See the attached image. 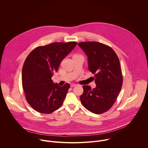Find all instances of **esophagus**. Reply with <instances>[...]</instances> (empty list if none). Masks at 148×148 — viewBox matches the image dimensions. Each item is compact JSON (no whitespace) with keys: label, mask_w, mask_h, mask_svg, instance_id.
<instances>
[{"label":"esophagus","mask_w":148,"mask_h":148,"mask_svg":"<svg viewBox=\"0 0 148 148\" xmlns=\"http://www.w3.org/2000/svg\"><path fill=\"white\" fill-rule=\"evenodd\" d=\"M71 87H75V86H77V84H74V83H72V84H71Z\"/></svg>","instance_id":"1"}]
</instances>
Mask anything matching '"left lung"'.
Returning a JSON list of instances; mask_svg holds the SVG:
<instances>
[{
    "label": "left lung",
    "mask_w": 148,
    "mask_h": 148,
    "mask_svg": "<svg viewBox=\"0 0 148 148\" xmlns=\"http://www.w3.org/2000/svg\"><path fill=\"white\" fill-rule=\"evenodd\" d=\"M78 45L88 56V69L95 75L97 85L93 89L83 86L81 102L92 113H104L112 107L122 88L123 77L119 58L111 47L99 42H81Z\"/></svg>",
    "instance_id": "1"
}]
</instances>
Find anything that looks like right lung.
Listing matches in <instances>:
<instances>
[{
    "label": "right lung",
    "mask_w": 148,
    "mask_h": 148,
    "mask_svg": "<svg viewBox=\"0 0 148 148\" xmlns=\"http://www.w3.org/2000/svg\"><path fill=\"white\" fill-rule=\"evenodd\" d=\"M77 42H56L32 50L23 64L22 79L26 99L41 114H50L63 103L70 84L62 87L54 83L51 77L60 62L75 47Z\"/></svg>",
    "instance_id": "obj_1"
}]
</instances>
